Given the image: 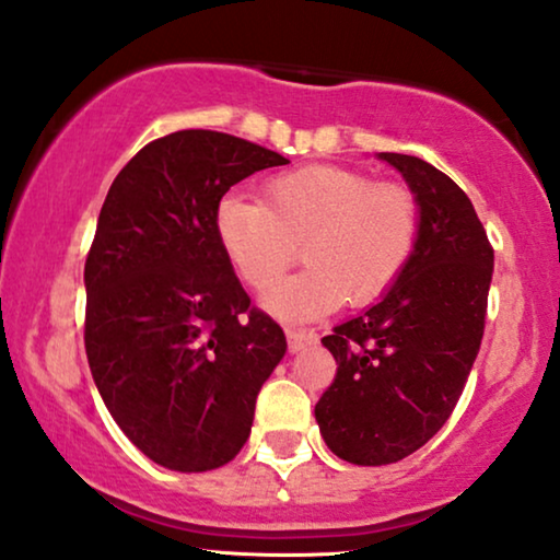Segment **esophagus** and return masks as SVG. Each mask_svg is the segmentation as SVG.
Here are the masks:
<instances>
[{"mask_svg":"<svg viewBox=\"0 0 560 560\" xmlns=\"http://www.w3.org/2000/svg\"><path fill=\"white\" fill-rule=\"evenodd\" d=\"M287 340H289V350H292V353H300V350H304L317 340V335L307 330V327H287Z\"/></svg>","mask_w":560,"mask_h":560,"instance_id":"1","label":"esophagus"}]
</instances>
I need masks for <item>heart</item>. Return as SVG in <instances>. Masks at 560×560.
I'll list each match as a JSON object with an SVG mask.
<instances>
[{"mask_svg": "<svg viewBox=\"0 0 560 560\" xmlns=\"http://www.w3.org/2000/svg\"><path fill=\"white\" fill-rule=\"evenodd\" d=\"M214 235L230 266L264 292L302 256L307 268L266 294L287 319L325 315L342 300L374 302L405 271L420 235V202L397 182L346 166H304L271 176L260 202L225 197Z\"/></svg>", "mask_w": 560, "mask_h": 560, "instance_id": "b5f03b06", "label": "heart"}]
</instances>
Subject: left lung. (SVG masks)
I'll list each match as a JSON object with an SVG mask.
<instances>
[{
  "label": "left lung",
  "instance_id": "obj_1",
  "mask_svg": "<svg viewBox=\"0 0 560 560\" xmlns=\"http://www.w3.org/2000/svg\"><path fill=\"white\" fill-rule=\"evenodd\" d=\"M420 202V235L382 300L325 335L338 374L315 405L327 448L355 466L407 458L443 428L479 353L494 271L466 191L401 153H378Z\"/></svg>",
  "mask_w": 560,
  "mask_h": 560
}]
</instances>
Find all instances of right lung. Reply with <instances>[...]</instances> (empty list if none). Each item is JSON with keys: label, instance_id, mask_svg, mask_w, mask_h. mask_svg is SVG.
<instances>
[{"label": "right lung", "instance_id": "1", "mask_svg": "<svg viewBox=\"0 0 560 560\" xmlns=\"http://www.w3.org/2000/svg\"><path fill=\"white\" fill-rule=\"evenodd\" d=\"M284 163L228 132L178 130L140 148L102 205L84 266L89 369L119 430L171 471L241 453L287 353L214 235L230 186Z\"/></svg>", "mask_w": 560, "mask_h": 560}]
</instances>
